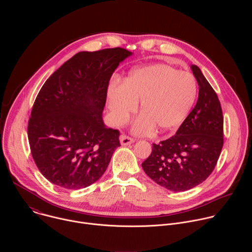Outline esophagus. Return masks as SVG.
<instances>
[{
  "instance_id": "34e87169",
  "label": "esophagus",
  "mask_w": 252,
  "mask_h": 252,
  "mask_svg": "<svg viewBox=\"0 0 252 252\" xmlns=\"http://www.w3.org/2000/svg\"><path fill=\"white\" fill-rule=\"evenodd\" d=\"M120 141H121L122 146H129V145H131V143L134 142V138L127 136L126 134H123L120 136Z\"/></svg>"
}]
</instances>
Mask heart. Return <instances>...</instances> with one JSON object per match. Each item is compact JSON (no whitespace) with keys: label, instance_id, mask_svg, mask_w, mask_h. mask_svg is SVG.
Instances as JSON below:
<instances>
[{"label":"heart","instance_id":"b5f03b06","mask_svg":"<svg viewBox=\"0 0 252 252\" xmlns=\"http://www.w3.org/2000/svg\"><path fill=\"white\" fill-rule=\"evenodd\" d=\"M197 96L194 77L165 63L133 68L123 85H113L107 91V102L113 120L124 125L140 102L142 116L135 122L137 132H158L177 129L189 117Z\"/></svg>","mask_w":252,"mask_h":252}]
</instances>
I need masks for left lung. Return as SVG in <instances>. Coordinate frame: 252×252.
Returning a JSON list of instances; mask_svg holds the SVG:
<instances>
[{"label": "left lung", "mask_w": 252, "mask_h": 252, "mask_svg": "<svg viewBox=\"0 0 252 252\" xmlns=\"http://www.w3.org/2000/svg\"><path fill=\"white\" fill-rule=\"evenodd\" d=\"M190 68L199 88L195 106L173 136L153 143L151 156L141 163L155 183L175 192L204 182L223 146V117L218 94L198 66L192 64Z\"/></svg>", "instance_id": "left-lung-1"}]
</instances>
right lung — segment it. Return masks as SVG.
Masks as SVG:
<instances>
[{"instance_id": "1", "label": "right lung", "mask_w": 252, "mask_h": 252, "mask_svg": "<svg viewBox=\"0 0 252 252\" xmlns=\"http://www.w3.org/2000/svg\"><path fill=\"white\" fill-rule=\"evenodd\" d=\"M132 53L123 49L80 52L46 81L32 105L28 137L41 173L64 189L90 187L101 177L120 131L102 121L109 82Z\"/></svg>"}]
</instances>
